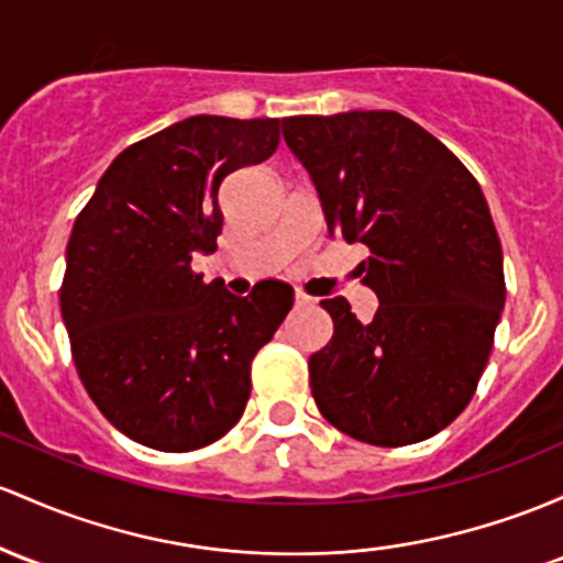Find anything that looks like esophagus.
I'll return each mask as SVG.
<instances>
[{
	"label": "esophagus",
	"instance_id": "esophagus-1",
	"mask_svg": "<svg viewBox=\"0 0 563 563\" xmlns=\"http://www.w3.org/2000/svg\"><path fill=\"white\" fill-rule=\"evenodd\" d=\"M294 301H296V307H310L312 305V296H307L305 291H296L294 294Z\"/></svg>",
	"mask_w": 563,
	"mask_h": 563
}]
</instances>
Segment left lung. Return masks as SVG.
I'll list each match as a JSON object with an SVG mask.
<instances>
[{"label": "left lung", "instance_id": "left-lung-1", "mask_svg": "<svg viewBox=\"0 0 563 563\" xmlns=\"http://www.w3.org/2000/svg\"><path fill=\"white\" fill-rule=\"evenodd\" d=\"M283 139L333 238L363 243L379 307L361 323L323 299L333 336L310 355V387L336 430L409 446L452 424L489 363L505 307L503 245L473 173L398 111L288 117Z\"/></svg>", "mask_w": 563, "mask_h": 563}]
</instances>
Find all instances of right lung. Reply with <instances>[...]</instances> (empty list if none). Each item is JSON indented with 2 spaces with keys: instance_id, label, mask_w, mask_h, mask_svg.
Masks as SVG:
<instances>
[{
  "instance_id": "right-lung-1",
  "label": "right lung",
  "mask_w": 563,
  "mask_h": 563,
  "mask_svg": "<svg viewBox=\"0 0 563 563\" xmlns=\"http://www.w3.org/2000/svg\"><path fill=\"white\" fill-rule=\"evenodd\" d=\"M280 120L197 114L128 146L74 221L60 283L71 357L98 411L135 443L195 452L243 417L251 363L294 307L286 283L232 296L191 269L213 253L219 187L267 159Z\"/></svg>"
}]
</instances>
